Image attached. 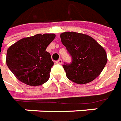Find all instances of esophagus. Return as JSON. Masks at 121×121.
I'll return each instance as SVG.
<instances>
[{
	"instance_id": "esophagus-1",
	"label": "esophagus",
	"mask_w": 121,
	"mask_h": 121,
	"mask_svg": "<svg viewBox=\"0 0 121 121\" xmlns=\"http://www.w3.org/2000/svg\"><path fill=\"white\" fill-rule=\"evenodd\" d=\"M56 63L57 64H62V60L61 59H60V60H58L56 61Z\"/></svg>"
}]
</instances>
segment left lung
Masks as SVG:
<instances>
[{
  "instance_id": "left-lung-1",
  "label": "left lung",
  "mask_w": 121,
  "mask_h": 121,
  "mask_svg": "<svg viewBox=\"0 0 121 121\" xmlns=\"http://www.w3.org/2000/svg\"><path fill=\"white\" fill-rule=\"evenodd\" d=\"M60 38L72 60L70 64L63 65L68 78L77 84H86L96 78L107 63L105 49L87 34L66 32Z\"/></svg>"
}]
</instances>
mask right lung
<instances>
[{
	"mask_svg": "<svg viewBox=\"0 0 121 121\" xmlns=\"http://www.w3.org/2000/svg\"><path fill=\"white\" fill-rule=\"evenodd\" d=\"M55 38L54 34H38L19 40L9 47L7 65L19 81L35 87L49 80L54 63L46 49Z\"/></svg>",
	"mask_w": 121,
	"mask_h": 121,
	"instance_id": "right-lung-1",
	"label": "right lung"
}]
</instances>
